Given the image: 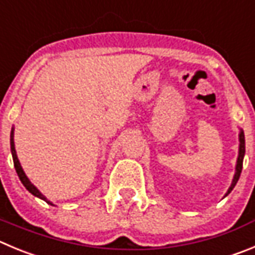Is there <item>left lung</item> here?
<instances>
[{
	"mask_svg": "<svg viewBox=\"0 0 255 255\" xmlns=\"http://www.w3.org/2000/svg\"><path fill=\"white\" fill-rule=\"evenodd\" d=\"M239 154H238V160H237V166H235V175L234 177H233V181H232V185H230L229 190H228V192L225 194V196H228V195L232 192V190L234 189L235 185H237L238 180H239L240 177V173H242V168H243V158H244V154H246V138H244V132H243V129H240V133H239Z\"/></svg>",
	"mask_w": 255,
	"mask_h": 255,
	"instance_id": "obj_1",
	"label": "left lung"
}]
</instances>
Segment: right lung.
<instances>
[{
	"label": "right lung",
	"mask_w": 255,
	"mask_h": 255,
	"mask_svg": "<svg viewBox=\"0 0 255 255\" xmlns=\"http://www.w3.org/2000/svg\"><path fill=\"white\" fill-rule=\"evenodd\" d=\"M13 129H15V128L12 127V129H11V135H9V144H11V153H12L13 165H15L16 172H17L18 178H20V180H21V182H22L23 186L26 187V190H28V192H31V194L34 195V196H36V197H39V199H41V200H44V201H46V203L50 204V205H54V204H52L51 201H49V200H47L46 197H45L44 195H42L41 192H40L39 190H37L36 187L34 186V185L31 184V181L27 178V176H26L25 172H23L22 167H21V165H20V161H18V158H17V154H16L15 142H13ZM54 206H55V205H54Z\"/></svg>",
	"instance_id": "right-lung-1"
}]
</instances>
